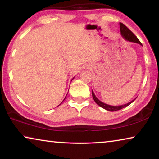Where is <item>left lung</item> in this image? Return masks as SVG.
<instances>
[{"label":"left lung","instance_id":"8db88e82","mask_svg":"<svg viewBox=\"0 0 159 159\" xmlns=\"http://www.w3.org/2000/svg\"><path fill=\"white\" fill-rule=\"evenodd\" d=\"M120 25V34H121L122 37L125 40H126L127 41H130V42H133V43H138L139 45H142V43H140V41H139L138 38H137L135 36H134V34L132 32L130 29H129L127 26H125L123 23H119ZM92 95H93V99L95 100V102L97 103L98 105H99V107H102V108L107 110L109 111H118V110H120L123 108H125V107H128V105L133 102L134 99L132 100L131 102H128L127 104H123V105H120V106H111V105H109V104H107L104 102H101L99 99H98V98H97L95 96V93H94L93 90L92 91Z\"/></svg>","mask_w":159,"mask_h":159}]
</instances>
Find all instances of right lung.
Returning <instances> with one entry per match:
<instances>
[{
	"instance_id": "add662e5",
	"label": "right lung",
	"mask_w": 159,
	"mask_h": 159,
	"mask_svg": "<svg viewBox=\"0 0 159 159\" xmlns=\"http://www.w3.org/2000/svg\"><path fill=\"white\" fill-rule=\"evenodd\" d=\"M73 79H72V80H73ZM65 98H64V99H65ZM64 100H63V101H64Z\"/></svg>"
}]
</instances>
